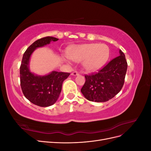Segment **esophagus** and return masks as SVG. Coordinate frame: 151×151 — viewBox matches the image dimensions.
<instances>
[{
  "label": "esophagus",
  "mask_w": 151,
  "mask_h": 151,
  "mask_svg": "<svg viewBox=\"0 0 151 151\" xmlns=\"http://www.w3.org/2000/svg\"><path fill=\"white\" fill-rule=\"evenodd\" d=\"M71 75H72V76H77V75H79V73H78V72H77V71H74V72L71 73Z\"/></svg>",
  "instance_id": "esophagus-1"
}]
</instances>
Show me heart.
Segmentation results:
<instances>
[{"instance_id":"obj_1","label":"heart","mask_w":151,"mask_h":151,"mask_svg":"<svg viewBox=\"0 0 151 151\" xmlns=\"http://www.w3.org/2000/svg\"><path fill=\"white\" fill-rule=\"evenodd\" d=\"M68 55L72 60L78 62L84 60L85 69L94 72L102 68L107 62L109 50L104 44H84L71 48Z\"/></svg>"}]
</instances>
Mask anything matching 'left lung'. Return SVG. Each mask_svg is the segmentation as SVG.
Segmentation results:
<instances>
[{
  "label": "left lung",
  "mask_w": 151,
  "mask_h": 151,
  "mask_svg": "<svg viewBox=\"0 0 151 151\" xmlns=\"http://www.w3.org/2000/svg\"><path fill=\"white\" fill-rule=\"evenodd\" d=\"M127 70L125 54L113 58L98 72L85 75L86 82L81 91L91 101H109L120 92L124 84Z\"/></svg>",
  "instance_id": "1"
}]
</instances>
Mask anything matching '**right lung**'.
Wrapping results in <instances>:
<instances>
[{
  "instance_id": "1",
  "label": "right lung",
  "mask_w": 151,
  "mask_h": 151,
  "mask_svg": "<svg viewBox=\"0 0 151 151\" xmlns=\"http://www.w3.org/2000/svg\"><path fill=\"white\" fill-rule=\"evenodd\" d=\"M58 39L46 36L36 40L23 54L20 66V83L22 93L29 101L41 107H47L57 101L62 91L63 81L70 73L53 71L44 76H36L29 69V60L34 50Z\"/></svg>"
}]
</instances>
